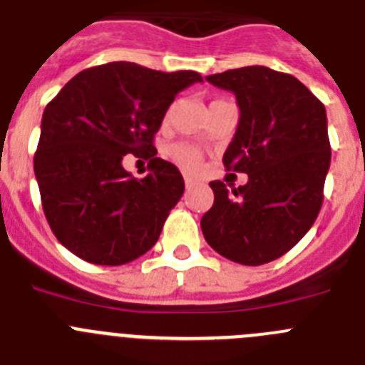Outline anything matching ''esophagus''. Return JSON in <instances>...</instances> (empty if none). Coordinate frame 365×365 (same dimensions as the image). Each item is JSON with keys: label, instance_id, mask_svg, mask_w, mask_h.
Listing matches in <instances>:
<instances>
[{"label": "esophagus", "instance_id": "34e87169", "mask_svg": "<svg viewBox=\"0 0 365 365\" xmlns=\"http://www.w3.org/2000/svg\"><path fill=\"white\" fill-rule=\"evenodd\" d=\"M195 183H196L195 178H190V176H185V187H187V189L195 185Z\"/></svg>", "mask_w": 365, "mask_h": 365}]
</instances>
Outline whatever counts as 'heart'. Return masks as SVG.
<instances>
[{
  "mask_svg": "<svg viewBox=\"0 0 365 365\" xmlns=\"http://www.w3.org/2000/svg\"><path fill=\"white\" fill-rule=\"evenodd\" d=\"M170 156L185 170H196L202 165V153L189 143H178L170 147Z\"/></svg>",
  "mask_w": 365,
  "mask_h": 365,
  "instance_id": "obj_1",
  "label": "heart"
}]
</instances>
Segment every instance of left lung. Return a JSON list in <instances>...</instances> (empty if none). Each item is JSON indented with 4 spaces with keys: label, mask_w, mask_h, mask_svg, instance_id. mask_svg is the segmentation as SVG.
Returning a JSON list of instances; mask_svg holds the SVG:
<instances>
[{
    "label": "left lung",
    "mask_w": 365,
    "mask_h": 365,
    "mask_svg": "<svg viewBox=\"0 0 365 365\" xmlns=\"http://www.w3.org/2000/svg\"><path fill=\"white\" fill-rule=\"evenodd\" d=\"M205 80L236 96L238 129L223 165L249 180L232 192L220 180L209 183L215 203L202 232L236 264H267L293 249L320 212L331 163L326 107L294 76L260 65Z\"/></svg>",
    "instance_id": "8db88e82"
}]
</instances>
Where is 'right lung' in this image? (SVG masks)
<instances>
[{"instance_id": "1", "label": "right lung", "mask_w": 365, "mask_h": 365, "mask_svg": "<svg viewBox=\"0 0 365 365\" xmlns=\"http://www.w3.org/2000/svg\"><path fill=\"white\" fill-rule=\"evenodd\" d=\"M195 71L162 72L113 61L72 78L41 118L34 175L45 218L60 244L96 265H123L160 238L185 183L153 145L169 105ZM125 153L150 160L138 180L120 165Z\"/></svg>"}]
</instances>
